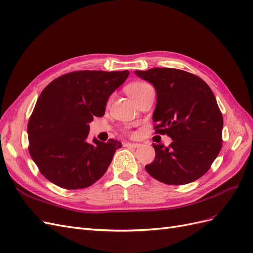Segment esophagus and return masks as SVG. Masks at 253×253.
<instances>
[{
    "label": "esophagus",
    "mask_w": 253,
    "mask_h": 253,
    "mask_svg": "<svg viewBox=\"0 0 253 253\" xmlns=\"http://www.w3.org/2000/svg\"><path fill=\"white\" fill-rule=\"evenodd\" d=\"M125 147H127V148H138L140 147V143H133V142H125L124 143Z\"/></svg>",
    "instance_id": "34e87169"
}]
</instances>
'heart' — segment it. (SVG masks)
I'll use <instances>...</instances> for the list:
<instances>
[{
	"instance_id": "obj_1",
	"label": "heart",
	"mask_w": 253,
	"mask_h": 253,
	"mask_svg": "<svg viewBox=\"0 0 253 253\" xmlns=\"http://www.w3.org/2000/svg\"><path fill=\"white\" fill-rule=\"evenodd\" d=\"M150 85L144 82H134L132 84H129L126 87V93L127 95L131 97L132 99H135L137 96H138L142 90H144Z\"/></svg>"
}]
</instances>
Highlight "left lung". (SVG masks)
Segmentation results:
<instances>
[{
    "instance_id": "obj_1",
    "label": "left lung",
    "mask_w": 253,
    "mask_h": 253,
    "mask_svg": "<svg viewBox=\"0 0 253 253\" xmlns=\"http://www.w3.org/2000/svg\"><path fill=\"white\" fill-rule=\"evenodd\" d=\"M153 84L156 133L172 138L169 148L153 143L155 158L147 172L167 185H186L210 169L221 149L223 116L215 96L203 79L175 68L135 71Z\"/></svg>"
}]
</instances>
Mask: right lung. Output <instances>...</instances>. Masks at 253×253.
Returning a JSON list of instances; mask_svg holds the SVG:
<instances>
[{"label": "right lung", "instance_id": "right-lung-1", "mask_svg": "<svg viewBox=\"0 0 253 253\" xmlns=\"http://www.w3.org/2000/svg\"><path fill=\"white\" fill-rule=\"evenodd\" d=\"M128 71H80L51 81L40 94L27 126L29 154L55 185L83 189L106 172L120 141H89V122L102 117L110 96Z\"/></svg>", "mask_w": 253, "mask_h": 253}]
</instances>
